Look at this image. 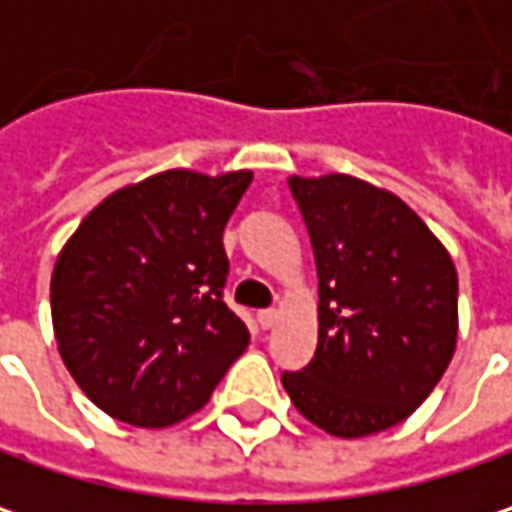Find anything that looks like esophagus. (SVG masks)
Segmentation results:
<instances>
[{
	"label": "esophagus",
	"mask_w": 512,
	"mask_h": 512,
	"mask_svg": "<svg viewBox=\"0 0 512 512\" xmlns=\"http://www.w3.org/2000/svg\"><path fill=\"white\" fill-rule=\"evenodd\" d=\"M276 320H279V314H276V309L259 311V326H262V329H271V326H276Z\"/></svg>",
	"instance_id": "obj_1"
}]
</instances>
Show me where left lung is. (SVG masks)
Returning <instances> with one entry per match:
<instances>
[{
    "mask_svg": "<svg viewBox=\"0 0 512 512\" xmlns=\"http://www.w3.org/2000/svg\"><path fill=\"white\" fill-rule=\"evenodd\" d=\"M317 265V349L282 373L294 408L332 437L408 420L457 347V271L420 215L349 174L288 177Z\"/></svg>",
    "mask_w": 512,
    "mask_h": 512,
    "instance_id": "8db88e82",
    "label": "left lung"
}]
</instances>
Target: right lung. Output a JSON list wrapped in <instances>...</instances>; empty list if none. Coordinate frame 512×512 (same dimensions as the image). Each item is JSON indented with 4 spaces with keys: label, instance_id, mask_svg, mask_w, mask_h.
I'll return each mask as SVG.
<instances>
[{
    "label": "right lung",
    "instance_id": "1",
    "mask_svg": "<svg viewBox=\"0 0 512 512\" xmlns=\"http://www.w3.org/2000/svg\"><path fill=\"white\" fill-rule=\"evenodd\" d=\"M253 171L168 168L98 203L52 274L57 352L113 420L165 428L192 417L250 344L221 291L224 227Z\"/></svg>",
    "mask_w": 512,
    "mask_h": 512
}]
</instances>
